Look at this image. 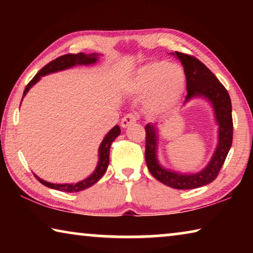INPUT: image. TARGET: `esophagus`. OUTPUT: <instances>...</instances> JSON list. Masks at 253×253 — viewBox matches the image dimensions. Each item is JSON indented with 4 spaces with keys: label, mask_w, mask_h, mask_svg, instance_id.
<instances>
[{
    "label": "esophagus",
    "mask_w": 253,
    "mask_h": 253,
    "mask_svg": "<svg viewBox=\"0 0 253 253\" xmlns=\"http://www.w3.org/2000/svg\"><path fill=\"white\" fill-rule=\"evenodd\" d=\"M137 121H138V116H137L136 114H127L124 116V118L122 119V127L126 128L129 125H131V124L136 123Z\"/></svg>",
    "instance_id": "esophagus-1"
}]
</instances>
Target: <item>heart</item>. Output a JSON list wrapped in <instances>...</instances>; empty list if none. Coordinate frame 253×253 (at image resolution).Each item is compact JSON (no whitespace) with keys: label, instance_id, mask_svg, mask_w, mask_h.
Returning a JSON list of instances; mask_svg holds the SVG:
<instances>
[{"label":"heart","instance_id":"heart-1","mask_svg":"<svg viewBox=\"0 0 253 253\" xmlns=\"http://www.w3.org/2000/svg\"><path fill=\"white\" fill-rule=\"evenodd\" d=\"M185 79L183 70L168 61H154L137 71L130 89L137 95L147 96L146 108L154 114L168 113L181 98Z\"/></svg>","mask_w":253,"mask_h":253}]
</instances>
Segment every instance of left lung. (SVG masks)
<instances>
[{"label":"left lung","instance_id":"8db88e82","mask_svg":"<svg viewBox=\"0 0 253 253\" xmlns=\"http://www.w3.org/2000/svg\"><path fill=\"white\" fill-rule=\"evenodd\" d=\"M181 60L186 77V101L195 96H203L211 101L219 124V143L213 154L211 162L207 168L196 174H178L163 169L156 158V129L152 124L145 127L146 144H145V160L148 170L154 177L169 187L176 190H190L207 185L213 182L220 173L224 161L232 145L233 121L232 106L229 92L209 68L191 54L175 52Z\"/></svg>","mask_w":253,"mask_h":253}]
</instances>
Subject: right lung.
<instances>
[{"mask_svg":"<svg viewBox=\"0 0 253 253\" xmlns=\"http://www.w3.org/2000/svg\"><path fill=\"white\" fill-rule=\"evenodd\" d=\"M96 61H97V54L95 53L84 54L83 52H79V53L63 54L61 57L50 61L48 65H45L36 76L33 77V79L30 81L24 89L23 97L27 95L29 89L31 88L34 84L38 83V80H39L42 76L51 74V72L67 69V68L74 67L76 65H91V63H95ZM119 134H121V128H119L118 125H116L108 132V134L106 135L99 147V161H98L96 170L90 175V176L84 179V181L78 182L76 184H53V183L43 181V179L38 177L37 175H34V176H36V178L40 183L43 184L44 186L54 188V190H58L61 192H69V193H74V192L85 190V188L92 186L93 184L99 181L102 175L105 174L109 164V149L111 146V143L116 139V137L119 136Z\"/></svg>","mask_w":253,"mask_h":253,"instance_id":"1","label":"right lung"}]
</instances>
